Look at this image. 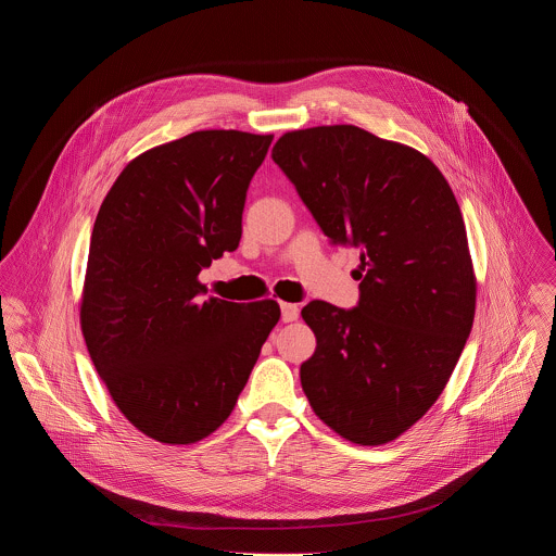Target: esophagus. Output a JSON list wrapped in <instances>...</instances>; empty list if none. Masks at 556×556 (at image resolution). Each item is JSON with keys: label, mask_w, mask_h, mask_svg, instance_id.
<instances>
[{"label": "esophagus", "mask_w": 556, "mask_h": 556, "mask_svg": "<svg viewBox=\"0 0 556 556\" xmlns=\"http://www.w3.org/2000/svg\"><path fill=\"white\" fill-rule=\"evenodd\" d=\"M299 319V305L296 303H281V321L290 324Z\"/></svg>", "instance_id": "obj_1"}]
</instances>
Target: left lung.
I'll list each match as a JSON object with an SVG mask.
<instances>
[{
    "mask_svg": "<svg viewBox=\"0 0 556 556\" xmlns=\"http://www.w3.org/2000/svg\"><path fill=\"white\" fill-rule=\"evenodd\" d=\"M273 161L330 244L361 253L354 307L301 309L316 337L301 387L345 440L391 442L438 401L472 328L475 275L457 200L427 155L354 125L288 131Z\"/></svg>",
    "mask_w": 556,
    "mask_h": 556,
    "instance_id": "1",
    "label": "left lung"
}]
</instances>
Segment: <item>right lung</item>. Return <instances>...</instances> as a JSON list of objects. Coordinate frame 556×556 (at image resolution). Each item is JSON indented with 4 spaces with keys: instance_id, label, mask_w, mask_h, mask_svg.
<instances>
[{
    "instance_id": "right-lung-1",
    "label": "right lung",
    "mask_w": 556,
    "mask_h": 556,
    "mask_svg": "<svg viewBox=\"0 0 556 556\" xmlns=\"http://www.w3.org/2000/svg\"><path fill=\"white\" fill-rule=\"evenodd\" d=\"M270 142L208 129L153 147L99 208L81 330L121 414L157 442H198L230 416L281 316L270 299H206L198 279L240 247L247 191Z\"/></svg>"
}]
</instances>
